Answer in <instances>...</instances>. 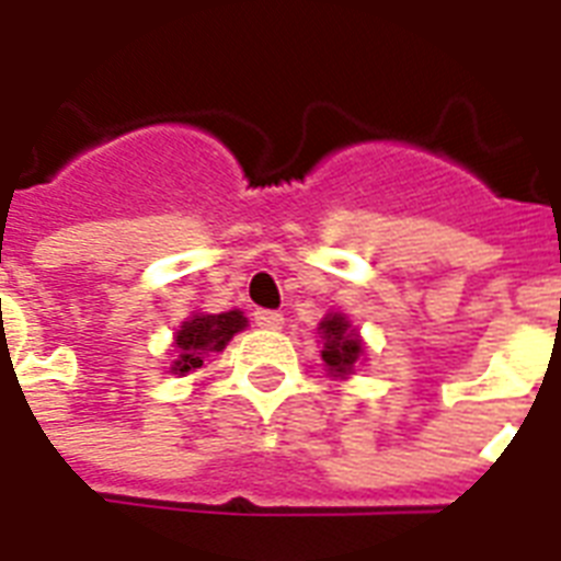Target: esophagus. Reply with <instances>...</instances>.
Instances as JSON below:
<instances>
[{
	"mask_svg": "<svg viewBox=\"0 0 561 561\" xmlns=\"http://www.w3.org/2000/svg\"><path fill=\"white\" fill-rule=\"evenodd\" d=\"M255 325H262V329H282V323H285V317L279 314V311H271V308H259L253 314Z\"/></svg>",
	"mask_w": 561,
	"mask_h": 561,
	"instance_id": "esophagus-1",
	"label": "esophagus"
}]
</instances>
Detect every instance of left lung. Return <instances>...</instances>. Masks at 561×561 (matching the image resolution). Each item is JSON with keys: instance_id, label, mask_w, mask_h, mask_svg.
I'll use <instances>...</instances> for the list:
<instances>
[{"instance_id": "8db88e82", "label": "left lung", "mask_w": 561, "mask_h": 561, "mask_svg": "<svg viewBox=\"0 0 561 561\" xmlns=\"http://www.w3.org/2000/svg\"><path fill=\"white\" fill-rule=\"evenodd\" d=\"M320 329V337H323V364L325 369L337 378L343 375H352L355 364L364 355V341L360 334L352 329V323L343 314H329L323 317V323L317 325Z\"/></svg>"}]
</instances>
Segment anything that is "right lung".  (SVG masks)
<instances>
[{"label": "right lung", "instance_id": "obj_1", "mask_svg": "<svg viewBox=\"0 0 561 561\" xmlns=\"http://www.w3.org/2000/svg\"><path fill=\"white\" fill-rule=\"evenodd\" d=\"M247 325V317L241 311H224V314H192L174 334V360L171 373L188 375L203 367V358L211 352H224L232 334H238Z\"/></svg>", "mask_w": 561, "mask_h": 561}]
</instances>
